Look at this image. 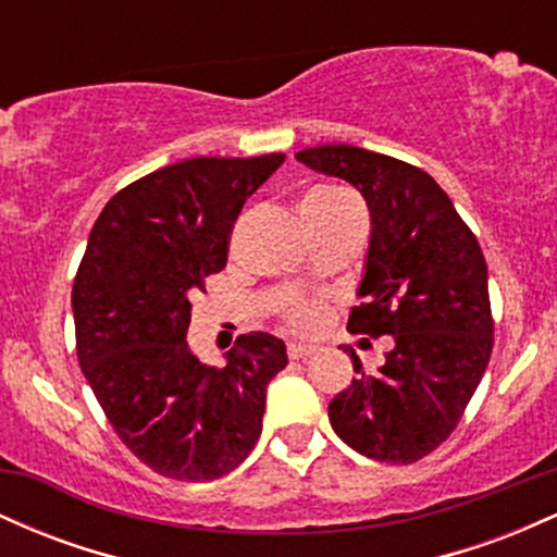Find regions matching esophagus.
<instances>
[{
	"label": "esophagus",
	"instance_id": "34e87169",
	"mask_svg": "<svg viewBox=\"0 0 557 557\" xmlns=\"http://www.w3.org/2000/svg\"><path fill=\"white\" fill-rule=\"evenodd\" d=\"M311 354H317V345H311V343H287V356H290L293 361L309 359Z\"/></svg>",
	"mask_w": 557,
	"mask_h": 557
}]
</instances>
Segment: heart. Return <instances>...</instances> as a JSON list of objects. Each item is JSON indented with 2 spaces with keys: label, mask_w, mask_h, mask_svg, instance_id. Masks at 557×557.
Instances as JSON below:
<instances>
[{
  "label": "heart",
  "mask_w": 557,
  "mask_h": 557,
  "mask_svg": "<svg viewBox=\"0 0 557 557\" xmlns=\"http://www.w3.org/2000/svg\"><path fill=\"white\" fill-rule=\"evenodd\" d=\"M350 198L337 188H317L300 203V212H327V209H337L343 203H348ZM283 319L287 327L298 332H314L322 327V322L327 319V304L322 298H290L283 306Z\"/></svg>",
  "instance_id": "obj_1"
}]
</instances>
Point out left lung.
<instances>
[{"label":"left lung","mask_w":557,"mask_h":557,"mask_svg":"<svg viewBox=\"0 0 557 557\" xmlns=\"http://www.w3.org/2000/svg\"><path fill=\"white\" fill-rule=\"evenodd\" d=\"M296 159L367 198L363 304L350 311L348 330L395 341L376 374L350 354L359 376L332 398L330 424L361 456L417 463L450 437L490 363L487 261L424 170L345 144L304 149Z\"/></svg>","instance_id":"left-lung-1"}]
</instances>
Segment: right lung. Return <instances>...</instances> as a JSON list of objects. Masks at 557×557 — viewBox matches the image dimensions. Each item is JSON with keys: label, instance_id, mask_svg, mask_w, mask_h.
Returning <instances> with one entry per match:
<instances>
[{"label": "right lung", "instance_id": "obj_1", "mask_svg": "<svg viewBox=\"0 0 557 557\" xmlns=\"http://www.w3.org/2000/svg\"><path fill=\"white\" fill-rule=\"evenodd\" d=\"M285 154L196 157L117 190L88 235L73 283L75 350L112 430L177 482L230 474L257 445L285 343L240 335L225 367L190 354V296L225 270L246 198Z\"/></svg>", "mask_w": 557, "mask_h": 557}]
</instances>
